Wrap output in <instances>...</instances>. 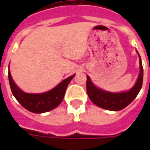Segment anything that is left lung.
I'll return each instance as SVG.
<instances>
[{
  "label": "left lung",
  "mask_w": 150,
  "mask_h": 150,
  "mask_svg": "<svg viewBox=\"0 0 150 150\" xmlns=\"http://www.w3.org/2000/svg\"><path fill=\"white\" fill-rule=\"evenodd\" d=\"M139 56L140 72L137 82L129 91L121 92H111L98 88L91 82L90 77L87 75V92L90 100L96 106L109 111H120L127 107L137 97L141 91L143 83V67L141 56Z\"/></svg>",
  "instance_id": "left-lung-1"
}]
</instances>
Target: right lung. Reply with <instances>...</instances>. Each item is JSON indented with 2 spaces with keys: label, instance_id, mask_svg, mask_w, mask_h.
Segmentation results:
<instances>
[{
  "label": "right lung",
  "instance_id": "add662e5",
  "mask_svg": "<svg viewBox=\"0 0 150 150\" xmlns=\"http://www.w3.org/2000/svg\"><path fill=\"white\" fill-rule=\"evenodd\" d=\"M75 75V74L65 79L51 90L39 94L26 93L21 90L13 80L9 70L8 81L12 93L22 107L31 112L44 113L55 108L61 104L66 89Z\"/></svg>",
  "mask_w": 150,
  "mask_h": 150
}]
</instances>
